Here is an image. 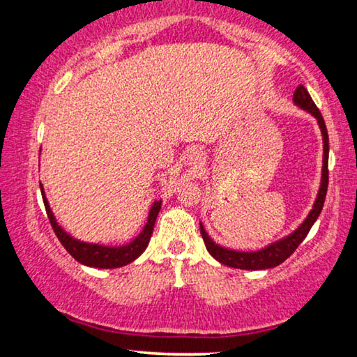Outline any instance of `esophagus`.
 I'll use <instances>...</instances> for the list:
<instances>
[{
    "label": "esophagus",
    "instance_id": "esophagus-1",
    "mask_svg": "<svg viewBox=\"0 0 357 357\" xmlns=\"http://www.w3.org/2000/svg\"><path fill=\"white\" fill-rule=\"evenodd\" d=\"M187 162L192 165L193 169H202V165L204 162V154L202 149H192L190 153L187 154Z\"/></svg>",
    "mask_w": 357,
    "mask_h": 357
}]
</instances>
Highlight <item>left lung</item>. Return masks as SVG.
Returning a JSON list of instances; mask_svg holds the SVG:
<instances>
[{
	"instance_id": "1",
	"label": "left lung",
	"mask_w": 357,
	"mask_h": 357,
	"mask_svg": "<svg viewBox=\"0 0 357 357\" xmlns=\"http://www.w3.org/2000/svg\"><path fill=\"white\" fill-rule=\"evenodd\" d=\"M294 102L304 110L310 112V114L319 120L321 135H324V170H321V185L314 208H312L310 214L307 216L305 221L301 224L297 231L292 232L291 236H287L286 238H282V241L271 243V245H268L263 248V250L258 252H236L219 247L208 237V234L204 232V229L202 226V237L204 241V245H206L208 252L211 253V257L216 258V260L219 263H222V265L241 268V270H268V268H275L278 265H281V263L287 260V258L296 252V248L301 245L302 241L307 237V234H309L310 227L314 226L317 218H319V214L321 213V208H324L326 197V188H328V131H326L325 120L320 114L319 107L315 105L309 91H307L302 84L297 86V89L294 92Z\"/></svg>"
}]
</instances>
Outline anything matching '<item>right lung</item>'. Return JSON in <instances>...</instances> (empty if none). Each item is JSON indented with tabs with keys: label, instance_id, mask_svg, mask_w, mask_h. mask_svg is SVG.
I'll return each mask as SVG.
<instances>
[{
	"label": "right lung",
	"instance_id": "1",
	"mask_svg": "<svg viewBox=\"0 0 357 357\" xmlns=\"http://www.w3.org/2000/svg\"><path fill=\"white\" fill-rule=\"evenodd\" d=\"M40 190H42V198H43V204H45L48 221H50L58 241L61 242V245L66 248V252L70 253L75 260L82 263V265L94 266V268H120L136 260V258L146 250V247H148L149 238L153 236V231H154L155 219H158V214L160 211V204H162V202H155L153 204V208H151L149 216H148V222H146L143 232H141L133 242H130L128 245L125 247H104V245H97V243L79 242L76 241V238L68 236V234L58 226L56 219L53 216L50 206H48V202L45 198V193H43L42 185H40Z\"/></svg>",
	"mask_w": 357,
	"mask_h": 357
}]
</instances>
